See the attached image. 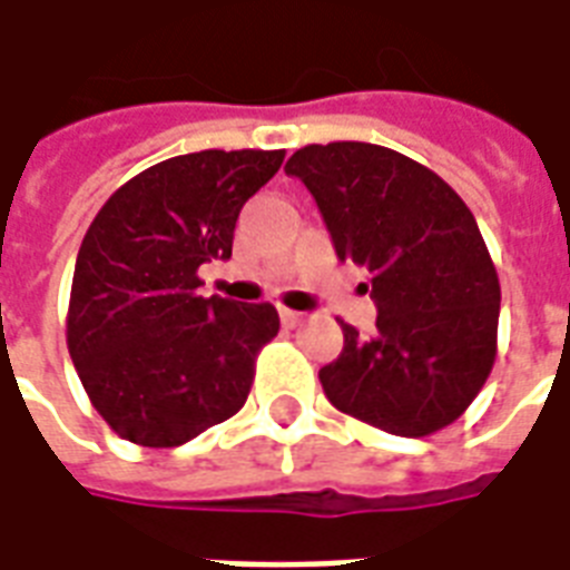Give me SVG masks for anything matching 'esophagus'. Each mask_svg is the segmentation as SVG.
Returning <instances> with one entry per match:
<instances>
[{
  "label": "esophagus",
  "instance_id": "obj_1",
  "mask_svg": "<svg viewBox=\"0 0 570 570\" xmlns=\"http://www.w3.org/2000/svg\"><path fill=\"white\" fill-rule=\"evenodd\" d=\"M305 321V314H298V311H289V308H281V323H284L286 330H293L298 323Z\"/></svg>",
  "mask_w": 570,
  "mask_h": 570
}]
</instances>
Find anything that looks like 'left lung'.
Instances as JSON below:
<instances>
[{
    "instance_id": "1",
    "label": "left lung",
    "mask_w": 570,
    "mask_h": 570,
    "mask_svg": "<svg viewBox=\"0 0 570 570\" xmlns=\"http://www.w3.org/2000/svg\"><path fill=\"white\" fill-rule=\"evenodd\" d=\"M284 170L317 200L335 256L370 268L379 308L370 338L342 323L323 394L396 436L449 428L498 354L501 284L470 207L424 164L372 142H314Z\"/></svg>"
}]
</instances>
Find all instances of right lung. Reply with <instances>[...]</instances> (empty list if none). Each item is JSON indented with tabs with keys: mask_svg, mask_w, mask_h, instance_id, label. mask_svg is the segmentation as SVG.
I'll return each mask as SVG.
<instances>
[{
	"mask_svg": "<svg viewBox=\"0 0 570 570\" xmlns=\"http://www.w3.org/2000/svg\"><path fill=\"white\" fill-rule=\"evenodd\" d=\"M284 149H204L151 164L94 216L69 293L67 345L94 409L121 440L174 449L247 403L281 317L198 293L228 259L240 207Z\"/></svg>",
	"mask_w": 570,
	"mask_h": 570,
	"instance_id": "right-lung-1",
	"label": "right lung"
}]
</instances>
